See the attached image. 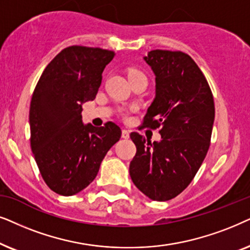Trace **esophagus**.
Returning <instances> with one entry per match:
<instances>
[{"mask_svg":"<svg viewBox=\"0 0 250 250\" xmlns=\"http://www.w3.org/2000/svg\"><path fill=\"white\" fill-rule=\"evenodd\" d=\"M129 135H130V131H129V130H125V129H123V130H122V134H121L122 138L128 139V138H129Z\"/></svg>","mask_w":250,"mask_h":250,"instance_id":"obj_1","label":"esophagus"}]
</instances>
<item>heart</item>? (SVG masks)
Returning <instances> with one entry per match:
<instances>
[{
	"label": "heart",
	"instance_id": "obj_1",
	"mask_svg": "<svg viewBox=\"0 0 250 250\" xmlns=\"http://www.w3.org/2000/svg\"><path fill=\"white\" fill-rule=\"evenodd\" d=\"M135 72H136V71H131V72H130V74H131V73H135Z\"/></svg>",
	"mask_w": 250,
	"mask_h": 250
}]
</instances>
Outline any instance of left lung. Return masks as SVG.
Returning a JSON list of instances; mask_svg holds the SVG:
<instances>
[{
    "label": "left lung",
    "instance_id": "left-lung-1",
    "mask_svg": "<svg viewBox=\"0 0 250 250\" xmlns=\"http://www.w3.org/2000/svg\"><path fill=\"white\" fill-rule=\"evenodd\" d=\"M155 75V97L144 127L160 128L161 141L131 132L136 155L129 174L139 191L155 201L177 197L192 182L207 154L215 119L209 84L188 55L152 50L145 56Z\"/></svg>",
    "mask_w": 250,
    "mask_h": 250
}]
</instances>
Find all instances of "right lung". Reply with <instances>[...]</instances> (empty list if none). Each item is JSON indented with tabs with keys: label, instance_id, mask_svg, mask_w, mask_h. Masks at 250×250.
Listing matches in <instances>:
<instances>
[{
	"label": "right lung",
	"instance_id": "obj_1",
	"mask_svg": "<svg viewBox=\"0 0 250 250\" xmlns=\"http://www.w3.org/2000/svg\"><path fill=\"white\" fill-rule=\"evenodd\" d=\"M114 56L101 48L68 46L49 62L33 92L32 152L45 184L61 195H74L90 184L121 137L115 123L94 127L81 115L82 104L96 98L103 71Z\"/></svg>",
	"mask_w": 250,
	"mask_h": 250
}]
</instances>
